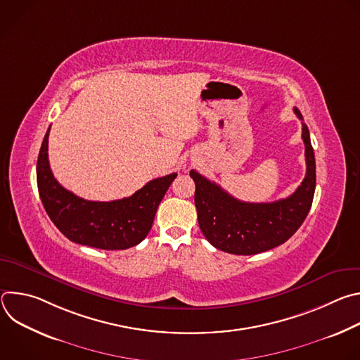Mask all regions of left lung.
<instances>
[{
    "instance_id": "1",
    "label": "left lung",
    "mask_w": 360,
    "mask_h": 360,
    "mask_svg": "<svg viewBox=\"0 0 360 360\" xmlns=\"http://www.w3.org/2000/svg\"><path fill=\"white\" fill-rule=\"evenodd\" d=\"M296 117L303 121L297 108ZM306 175L288 198L268 203L242 202L196 171L195 207L203 236L217 249L233 255H255L285 243L303 224L312 207L316 186V164L309 129L302 122Z\"/></svg>"
}]
</instances>
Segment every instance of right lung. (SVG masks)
Returning a JSON list of instances; mask_svg holds the SVG:
<instances>
[{"mask_svg": "<svg viewBox=\"0 0 360 360\" xmlns=\"http://www.w3.org/2000/svg\"><path fill=\"white\" fill-rule=\"evenodd\" d=\"M49 128L37 161L38 192L49 219L70 240L91 248L117 250L142 242L176 174L152 179L134 195L118 200L82 199L61 186L49 168Z\"/></svg>", "mask_w": 360, "mask_h": 360, "instance_id": "1", "label": "right lung"}]
</instances>
